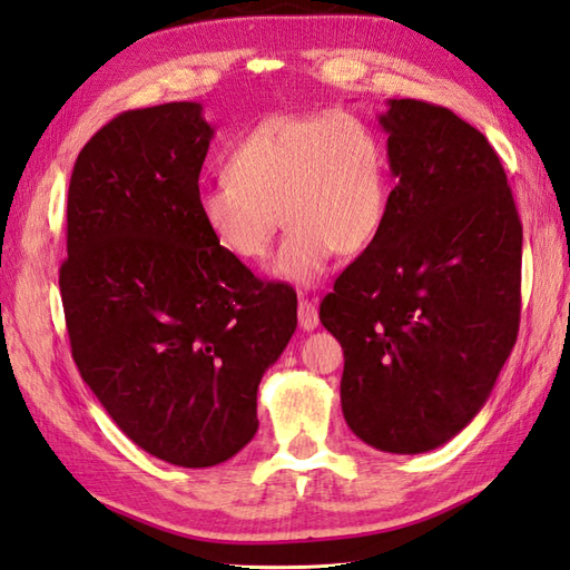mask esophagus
Wrapping results in <instances>:
<instances>
[{
  "label": "esophagus",
  "instance_id": "1",
  "mask_svg": "<svg viewBox=\"0 0 570 570\" xmlns=\"http://www.w3.org/2000/svg\"><path fill=\"white\" fill-rule=\"evenodd\" d=\"M297 320H299V327L303 330H315L320 325V313H317V305L313 303V299H305L299 297L297 303Z\"/></svg>",
  "mask_w": 570,
  "mask_h": 570
}]
</instances>
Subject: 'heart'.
Returning <instances> with one entry per match:
<instances>
[{"instance_id":"heart-1","label":"heart","mask_w":570,"mask_h":570,"mask_svg":"<svg viewBox=\"0 0 570 570\" xmlns=\"http://www.w3.org/2000/svg\"><path fill=\"white\" fill-rule=\"evenodd\" d=\"M198 210L225 253L263 261L287 220L271 273L315 285L337 255L362 253L390 210V168L380 134L362 116L281 114L233 146L228 176L198 193Z\"/></svg>"}]
</instances>
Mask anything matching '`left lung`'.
I'll return each instance as SVG.
<instances>
[{"mask_svg":"<svg viewBox=\"0 0 570 570\" xmlns=\"http://www.w3.org/2000/svg\"><path fill=\"white\" fill-rule=\"evenodd\" d=\"M396 186L377 238L322 299L345 350L340 396L364 444L422 454L487 404L519 335L521 220L487 136L392 99L380 116Z\"/></svg>","mask_w":570,"mask_h":570,"instance_id":"1","label":"left lung"}]
</instances>
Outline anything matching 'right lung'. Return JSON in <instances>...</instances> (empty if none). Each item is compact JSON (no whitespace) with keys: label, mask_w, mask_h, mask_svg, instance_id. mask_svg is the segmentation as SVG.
I'll list each match as a JSON object with an SVG mask.
<instances>
[{"label":"right lung","mask_w":570,"mask_h":570,"mask_svg":"<svg viewBox=\"0 0 570 570\" xmlns=\"http://www.w3.org/2000/svg\"><path fill=\"white\" fill-rule=\"evenodd\" d=\"M213 138L196 101L118 114L71 170L59 289L73 362L156 459L216 466L257 432V384L297 295L225 253L198 210Z\"/></svg>","instance_id":"right-lung-1"}]
</instances>
